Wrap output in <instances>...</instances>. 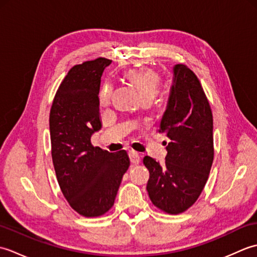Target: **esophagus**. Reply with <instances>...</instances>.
<instances>
[{
	"instance_id": "esophagus-1",
	"label": "esophagus",
	"mask_w": 257,
	"mask_h": 257,
	"mask_svg": "<svg viewBox=\"0 0 257 257\" xmlns=\"http://www.w3.org/2000/svg\"><path fill=\"white\" fill-rule=\"evenodd\" d=\"M129 158H130V161H132V163H134V165H139L140 163L141 159L137 152H135V151L129 152Z\"/></svg>"
}]
</instances>
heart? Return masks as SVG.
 <instances>
[{
    "mask_svg": "<svg viewBox=\"0 0 257 257\" xmlns=\"http://www.w3.org/2000/svg\"><path fill=\"white\" fill-rule=\"evenodd\" d=\"M124 77L132 83L138 90L140 97L144 99H152L160 87V75L154 69L138 68L129 69L124 73ZM112 87L110 84H105L99 92V105L107 106L110 101Z\"/></svg>",
    "mask_w": 257,
    "mask_h": 257,
    "instance_id": "b5f03b06",
    "label": "heart"
}]
</instances>
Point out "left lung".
Here are the masks:
<instances>
[{
	"instance_id": "obj_1",
	"label": "left lung",
	"mask_w": 257,
	"mask_h": 257,
	"mask_svg": "<svg viewBox=\"0 0 257 257\" xmlns=\"http://www.w3.org/2000/svg\"><path fill=\"white\" fill-rule=\"evenodd\" d=\"M160 133H166V162L146 156L147 184L152 203L169 214H179L198 200L212 167L213 116L200 80L188 66L174 65L173 80Z\"/></svg>"
}]
</instances>
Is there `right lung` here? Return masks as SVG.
I'll return each mask as SVG.
<instances>
[{"mask_svg": "<svg viewBox=\"0 0 257 257\" xmlns=\"http://www.w3.org/2000/svg\"><path fill=\"white\" fill-rule=\"evenodd\" d=\"M111 61L99 57L75 66L57 89L50 113L53 165L69 205L86 217L111 209L130 160L121 150L110 154L91 145L100 130L99 88Z\"/></svg>", "mask_w": 257, "mask_h": 257, "instance_id": "add662e5", "label": "right lung"}]
</instances>
